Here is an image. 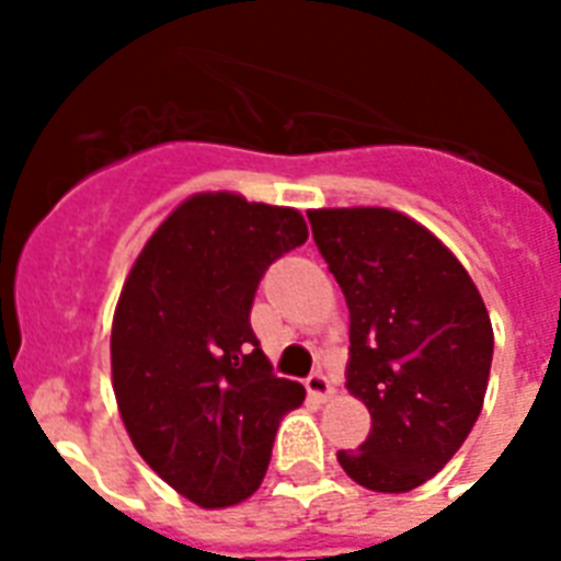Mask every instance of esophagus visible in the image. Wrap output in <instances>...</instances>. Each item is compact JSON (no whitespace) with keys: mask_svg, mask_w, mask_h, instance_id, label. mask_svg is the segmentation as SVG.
<instances>
[{"mask_svg":"<svg viewBox=\"0 0 561 561\" xmlns=\"http://www.w3.org/2000/svg\"><path fill=\"white\" fill-rule=\"evenodd\" d=\"M306 390L311 392V396H314V399H329V396H332V381H329V375L325 373H311L306 378Z\"/></svg>","mask_w":561,"mask_h":561,"instance_id":"1","label":"esophagus"}]
</instances>
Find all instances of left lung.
<instances>
[{"instance_id": "obj_1", "label": "left lung", "mask_w": 561, "mask_h": 561, "mask_svg": "<svg viewBox=\"0 0 561 561\" xmlns=\"http://www.w3.org/2000/svg\"><path fill=\"white\" fill-rule=\"evenodd\" d=\"M308 220L350 306L346 387L373 416L337 462L373 492H410L478 422L495 346L489 311L466 267L408 215L360 206Z\"/></svg>"}]
</instances>
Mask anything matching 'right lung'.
Here are the masks:
<instances>
[{
  "instance_id": "add662e5",
  "label": "right lung",
  "mask_w": 561,
  "mask_h": 561,
  "mask_svg": "<svg viewBox=\"0 0 561 561\" xmlns=\"http://www.w3.org/2000/svg\"><path fill=\"white\" fill-rule=\"evenodd\" d=\"M306 241L297 209L194 194L122 288L110 337L118 410L142 460L197 506L253 495L282 416L306 399L273 375L250 325L267 267Z\"/></svg>"
}]
</instances>
